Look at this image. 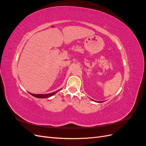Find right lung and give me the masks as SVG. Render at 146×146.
<instances>
[{"mask_svg":"<svg viewBox=\"0 0 146 146\" xmlns=\"http://www.w3.org/2000/svg\"><path fill=\"white\" fill-rule=\"evenodd\" d=\"M60 90L56 91L55 92H52V93H50V94H32V93H30V92H29V93L32 95L33 96L35 97V98H41V99H44V98H49V97H51L53 95H54L55 93H56L57 92L59 91Z\"/></svg>","mask_w":146,"mask_h":146,"instance_id":"right-lung-1","label":"right lung"}]
</instances>
